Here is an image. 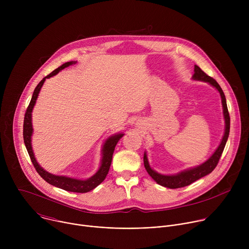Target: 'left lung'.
Segmentation results:
<instances>
[{"label": "left lung", "mask_w": 249, "mask_h": 249, "mask_svg": "<svg viewBox=\"0 0 249 249\" xmlns=\"http://www.w3.org/2000/svg\"><path fill=\"white\" fill-rule=\"evenodd\" d=\"M192 79L196 80V81H202V82H206L209 83L210 85H212L214 88H216L218 89V91L221 94V98H222V104H223V111H224V117H225V133H224V137L222 139V142L220 146L217 148V150L215 151V153L213 154L204 163L196 166V167H192L186 170H183L177 174H173V175H163L160 173H158L157 171H155L149 164L148 161V157H147V153L145 152L144 154V164L145 167L148 171V173L151 175L152 178L160 185L170 188V189H175V188H181L187 185H190L191 183L195 182L196 180L202 178V177L208 175L209 173H211L213 170L215 169V167L217 166L219 160L224 152L225 146L227 144V141L229 138V134H230V125H231V119H230V114H229V110H228V106H227V101H226V96L225 93L222 89V88L220 87V85L213 79L210 76H208L206 73H204L203 71L198 67L195 66L194 67V75L192 77Z\"/></svg>", "instance_id": "left-lung-1"}]
</instances>
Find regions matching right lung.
Listing matches in <instances>:
<instances>
[{
  "label": "right lung",
  "mask_w": 249,
  "mask_h": 249,
  "mask_svg": "<svg viewBox=\"0 0 249 249\" xmlns=\"http://www.w3.org/2000/svg\"><path fill=\"white\" fill-rule=\"evenodd\" d=\"M77 62L75 61H71V62H67L65 64H63L62 66H60L59 68H57L56 70H54L52 73H50L48 76H46L45 78L42 79V81L37 85V87L35 88L31 100L29 102L28 107L26 109L25 115H24V120H23V141H24V145L26 147L27 153L30 157V160L36 169V171L38 172V174L42 177V178L48 182L49 184L56 186L58 188L64 189L66 191H70V192H77V193H87L92 189H94L96 186H98L104 179L106 175H107L109 168H110V164H111V160H112V156L114 153V149L115 146L117 145L118 141L124 136V134H116L114 136L109 137L107 140L105 141V143L102 147V159H101V163L100 166L97 170V172L92 175L91 177H89V179L86 180H81V179H76V178H71V177H67V176H60V175H54L51 174L49 172H47L46 170H44L35 160L33 151H32V146H31V136H32V123H31V112L32 109L34 107V104L36 102V99L38 97V93L45 82L46 79H49L55 75H57L61 70L76 64Z\"/></svg>",
  "instance_id": "add662e5"
}]
</instances>
